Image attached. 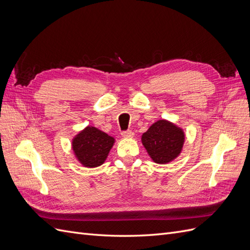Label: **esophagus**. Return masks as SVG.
I'll list each match as a JSON object with an SVG mask.
<instances>
[{
    "mask_svg": "<svg viewBox=\"0 0 250 250\" xmlns=\"http://www.w3.org/2000/svg\"><path fill=\"white\" fill-rule=\"evenodd\" d=\"M121 134H122L123 138H132L134 133L131 130H125L121 132Z\"/></svg>",
    "mask_w": 250,
    "mask_h": 250,
    "instance_id": "34e87169",
    "label": "esophagus"
}]
</instances>
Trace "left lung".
<instances>
[{
    "label": "left lung",
    "instance_id": "1",
    "mask_svg": "<svg viewBox=\"0 0 250 250\" xmlns=\"http://www.w3.org/2000/svg\"><path fill=\"white\" fill-rule=\"evenodd\" d=\"M185 142L183 129L166 120L150 126L142 135V143L156 164H167L177 157Z\"/></svg>",
    "mask_w": 250,
    "mask_h": 250
}]
</instances>
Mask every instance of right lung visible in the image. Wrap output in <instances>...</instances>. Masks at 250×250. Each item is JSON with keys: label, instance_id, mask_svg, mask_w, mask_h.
Listing matches in <instances>:
<instances>
[{"label": "right lung", "instance_id": "obj_1", "mask_svg": "<svg viewBox=\"0 0 250 250\" xmlns=\"http://www.w3.org/2000/svg\"><path fill=\"white\" fill-rule=\"evenodd\" d=\"M113 143L115 140L108 134L88 126L73 140V150L83 166L94 168L106 160Z\"/></svg>", "mask_w": 250, "mask_h": 250}]
</instances>
